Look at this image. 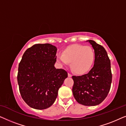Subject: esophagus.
<instances>
[{"label": "esophagus", "instance_id": "34e87169", "mask_svg": "<svg viewBox=\"0 0 126 126\" xmlns=\"http://www.w3.org/2000/svg\"><path fill=\"white\" fill-rule=\"evenodd\" d=\"M68 77H71L72 76V74H70V73H68Z\"/></svg>", "mask_w": 126, "mask_h": 126}]
</instances>
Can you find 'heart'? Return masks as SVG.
<instances>
[{
  "instance_id": "heart-1",
  "label": "heart",
  "mask_w": 126,
  "mask_h": 126,
  "mask_svg": "<svg viewBox=\"0 0 126 126\" xmlns=\"http://www.w3.org/2000/svg\"><path fill=\"white\" fill-rule=\"evenodd\" d=\"M57 60L63 65L70 63L75 73L82 74L88 71L94 64V53L90 46L74 45L66 48L63 54L58 53Z\"/></svg>"
}]
</instances>
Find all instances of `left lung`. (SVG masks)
Listing matches in <instances>:
<instances>
[{"instance_id":"1","label":"left lung","mask_w":126,"mask_h":126,"mask_svg":"<svg viewBox=\"0 0 126 126\" xmlns=\"http://www.w3.org/2000/svg\"><path fill=\"white\" fill-rule=\"evenodd\" d=\"M94 52V65L87 74L72 79V92L76 100L86 106H94L102 102L111 88V62L106 49L92 40L87 41Z\"/></svg>"}]
</instances>
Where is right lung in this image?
Wrapping results in <instances>:
<instances>
[{"mask_svg":"<svg viewBox=\"0 0 126 126\" xmlns=\"http://www.w3.org/2000/svg\"><path fill=\"white\" fill-rule=\"evenodd\" d=\"M57 51L51 44H35L25 51L19 64L17 80L20 94L34 109L50 107L68 77L64 69L55 68Z\"/></svg>","mask_w":126,"mask_h":126,"instance_id":"right-lung-1","label":"right lung"}]
</instances>
